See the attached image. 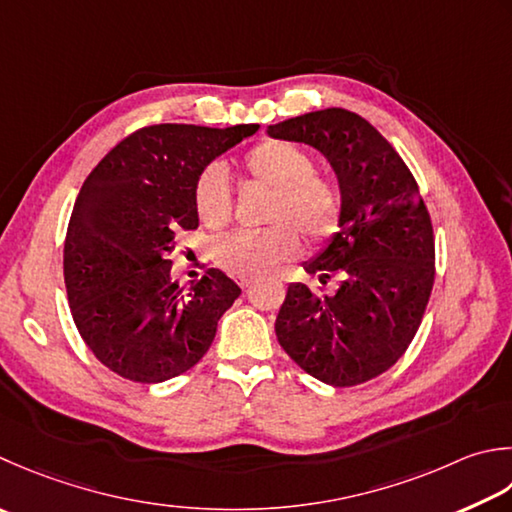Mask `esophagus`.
I'll return each mask as SVG.
<instances>
[{
  "instance_id": "obj_1",
  "label": "esophagus",
  "mask_w": 512,
  "mask_h": 512,
  "mask_svg": "<svg viewBox=\"0 0 512 512\" xmlns=\"http://www.w3.org/2000/svg\"><path fill=\"white\" fill-rule=\"evenodd\" d=\"M250 284H253V279H248V277H239V286H242L244 290H246V288H250Z\"/></svg>"
}]
</instances>
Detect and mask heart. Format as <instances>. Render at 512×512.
<instances>
[{
	"label": "heart",
	"mask_w": 512,
	"mask_h": 512,
	"mask_svg": "<svg viewBox=\"0 0 512 512\" xmlns=\"http://www.w3.org/2000/svg\"><path fill=\"white\" fill-rule=\"evenodd\" d=\"M253 182L273 188L266 219L275 222L259 233H235L217 239L213 259L235 277H262L302 248L299 230L313 242L335 233L342 217V195L333 179L315 173V162L302 146L268 139L244 155ZM195 213L206 228H224L233 215L228 179L222 166H208L195 182Z\"/></svg>",
	"instance_id": "obj_1"
}]
</instances>
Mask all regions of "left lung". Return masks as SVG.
I'll use <instances>...</instances> for the list:
<instances>
[{
	"label": "left lung",
	"mask_w": 512,
	"mask_h": 512,
	"mask_svg": "<svg viewBox=\"0 0 512 512\" xmlns=\"http://www.w3.org/2000/svg\"><path fill=\"white\" fill-rule=\"evenodd\" d=\"M268 137L313 146L342 195L339 230L304 264L335 295L290 284L275 333L290 359L330 386L368 382L413 342L435 282L433 224L415 177L382 133L346 108L290 117Z\"/></svg>",
	"instance_id": "left-lung-1"
}]
</instances>
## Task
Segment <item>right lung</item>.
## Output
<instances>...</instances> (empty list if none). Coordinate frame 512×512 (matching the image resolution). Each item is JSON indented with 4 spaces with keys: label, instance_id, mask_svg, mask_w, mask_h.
Segmentation results:
<instances>
[{
    "label": "right lung",
    "instance_id": "right-lung-1",
    "mask_svg": "<svg viewBox=\"0 0 512 512\" xmlns=\"http://www.w3.org/2000/svg\"><path fill=\"white\" fill-rule=\"evenodd\" d=\"M257 130L146 126L117 142L84 179L68 222L64 282L79 335L113 373L166 382L213 344L242 288L208 268L182 290L166 257L175 233L199 226V173Z\"/></svg>",
    "mask_w": 512,
    "mask_h": 512
}]
</instances>
